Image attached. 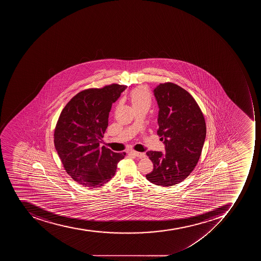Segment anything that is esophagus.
I'll use <instances>...</instances> for the list:
<instances>
[{"mask_svg":"<svg viewBox=\"0 0 261 261\" xmlns=\"http://www.w3.org/2000/svg\"><path fill=\"white\" fill-rule=\"evenodd\" d=\"M130 153L134 155V156H137V158H143L145 156V153H144V152H137V151H135V150L130 151Z\"/></svg>","mask_w":261,"mask_h":261,"instance_id":"1","label":"esophagus"}]
</instances>
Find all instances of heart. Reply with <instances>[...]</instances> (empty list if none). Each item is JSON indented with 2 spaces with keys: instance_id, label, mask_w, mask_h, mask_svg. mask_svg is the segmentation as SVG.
Wrapping results in <instances>:
<instances>
[{
  "instance_id": "1",
  "label": "heart",
  "mask_w": 261,
  "mask_h": 261,
  "mask_svg": "<svg viewBox=\"0 0 261 261\" xmlns=\"http://www.w3.org/2000/svg\"><path fill=\"white\" fill-rule=\"evenodd\" d=\"M129 98L132 101L134 109H140V108H147L149 109L152 105V97L148 89L144 86H137L133 89L129 94ZM121 103L117 105L119 107Z\"/></svg>"
}]
</instances>
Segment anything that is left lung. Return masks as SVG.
Masks as SVG:
<instances>
[{
	"label": "left lung",
	"instance_id": "left-lung-1",
	"mask_svg": "<svg viewBox=\"0 0 261 261\" xmlns=\"http://www.w3.org/2000/svg\"><path fill=\"white\" fill-rule=\"evenodd\" d=\"M159 106L158 134L166 145V153L148 151L153 163L146 175L151 183L169 187L185 180L197 166L206 135L203 113L186 90L172 82L154 89Z\"/></svg>",
	"mask_w": 261,
	"mask_h": 261
}]
</instances>
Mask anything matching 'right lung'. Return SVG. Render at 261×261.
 <instances>
[{
    "label": "right lung",
    "mask_w": 261,
    "mask_h": 261,
    "mask_svg": "<svg viewBox=\"0 0 261 261\" xmlns=\"http://www.w3.org/2000/svg\"><path fill=\"white\" fill-rule=\"evenodd\" d=\"M126 88L113 83L86 89L70 99L60 113L54 143L64 170L85 187L98 188L115 175L125 152H114L99 142L109 125V112Z\"/></svg>",
    "instance_id": "right-lung-1"
}]
</instances>
